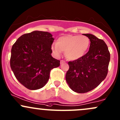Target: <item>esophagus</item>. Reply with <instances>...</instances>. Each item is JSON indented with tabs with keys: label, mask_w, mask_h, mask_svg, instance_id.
I'll return each mask as SVG.
<instances>
[{
	"label": "esophagus",
	"mask_w": 120,
	"mask_h": 120,
	"mask_svg": "<svg viewBox=\"0 0 120 120\" xmlns=\"http://www.w3.org/2000/svg\"><path fill=\"white\" fill-rule=\"evenodd\" d=\"M66 62L65 61V60H61L60 61V64H64V63H65Z\"/></svg>",
	"instance_id": "34e87169"
}]
</instances>
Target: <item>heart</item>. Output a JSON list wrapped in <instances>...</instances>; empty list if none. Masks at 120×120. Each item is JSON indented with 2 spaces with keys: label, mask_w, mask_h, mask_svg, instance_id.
<instances>
[{
  "label": "heart",
  "mask_w": 120,
  "mask_h": 120,
  "mask_svg": "<svg viewBox=\"0 0 120 120\" xmlns=\"http://www.w3.org/2000/svg\"><path fill=\"white\" fill-rule=\"evenodd\" d=\"M90 41L85 35H68L60 37L57 42L51 44V49L56 56H60L65 51L68 60H75L84 56L90 47Z\"/></svg>",
  "instance_id": "obj_1"
}]
</instances>
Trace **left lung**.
<instances>
[{"instance_id": "8db88e82", "label": "left lung", "mask_w": 120, "mask_h": 120, "mask_svg": "<svg viewBox=\"0 0 120 120\" xmlns=\"http://www.w3.org/2000/svg\"><path fill=\"white\" fill-rule=\"evenodd\" d=\"M90 41L89 51L77 60L69 62L66 81L72 90L88 92L97 87L106 78L110 53L103 40L90 34H84Z\"/></svg>"}]
</instances>
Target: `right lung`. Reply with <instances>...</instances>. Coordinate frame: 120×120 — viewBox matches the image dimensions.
<instances>
[{
    "label": "right lung",
    "instance_id": "right-lung-1",
    "mask_svg": "<svg viewBox=\"0 0 120 120\" xmlns=\"http://www.w3.org/2000/svg\"><path fill=\"white\" fill-rule=\"evenodd\" d=\"M54 39L49 32L34 31L20 36L12 46L10 66L18 81L30 90L42 88L60 60L51 56Z\"/></svg>",
    "mask_w": 120,
    "mask_h": 120
}]
</instances>
